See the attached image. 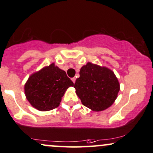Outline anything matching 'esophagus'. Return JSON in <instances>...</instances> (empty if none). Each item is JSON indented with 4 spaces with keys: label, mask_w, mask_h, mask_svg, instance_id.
I'll return each instance as SVG.
<instances>
[{
    "label": "esophagus",
    "mask_w": 153,
    "mask_h": 153,
    "mask_svg": "<svg viewBox=\"0 0 153 153\" xmlns=\"http://www.w3.org/2000/svg\"><path fill=\"white\" fill-rule=\"evenodd\" d=\"M71 81H72L74 84L75 82H76V78H75V77H73V78H71Z\"/></svg>",
    "instance_id": "esophagus-1"
}]
</instances>
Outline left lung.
Instances as JSON below:
<instances>
[{
  "instance_id": "obj_1",
  "label": "left lung",
  "mask_w": 153,
  "mask_h": 153,
  "mask_svg": "<svg viewBox=\"0 0 153 153\" xmlns=\"http://www.w3.org/2000/svg\"><path fill=\"white\" fill-rule=\"evenodd\" d=\"M79 75L74 87L83 105L101 111L114 103L120 85L112 71L88 62L81 68Z\"/></svg>"
}]
</instances>
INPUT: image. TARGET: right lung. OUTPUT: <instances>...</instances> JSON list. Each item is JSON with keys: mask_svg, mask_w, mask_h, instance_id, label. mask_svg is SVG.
Segmentation results:
<instances>
[{"mask_svg": "<svg viewBox=\"0 0 153 153\" xmlns=\"http://www.w3.org/2000/svg\"><path fill=\"white\" fill-rule=\"evenodd\" d=\"M73 86L65 71L52 64L29 77L25 85V94L37 110L50 111L59 105L66 90Z\"/></svg>", "mask_w": 153, "mask_h": 153, "instance_id": "right-lung-1", "label": "right lung"}]
</instances>
